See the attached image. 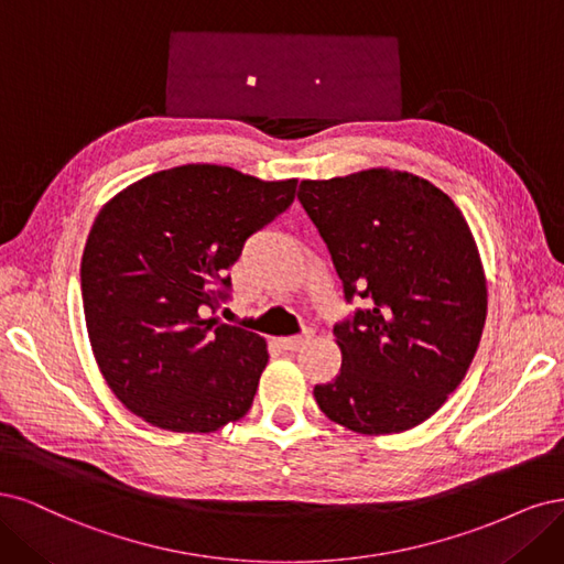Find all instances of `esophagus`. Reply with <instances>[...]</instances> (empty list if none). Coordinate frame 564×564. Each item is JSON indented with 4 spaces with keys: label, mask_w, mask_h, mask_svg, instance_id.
I'll return each instance as SVG.
<instances>
[{
    "label": "esophagus",
    "mask_w": 564,
    "mask_h": 564,
    "mask_svg": "<svg viewBox=\"0 0 564 564\" xmlns=\"http://www.w3.org/2000/svg\"><path fill=\"white\" fill-rule=\"evenodd\" d=\"M312 339H314V330H304L302 335H295V337H283L281 339V347L288 349V351H297V349H302L304 344H308Z\"/></svg>",
    "instance_id": "34e87169"
}]
</instances>
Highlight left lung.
Listing matches in <instances>:
<instances>
[{
  "label": "left lung",
  "instance_id": "8db88e82",
  "mask_svg": "<svg viewBox=\"0 0 564 564\" xmlns=\"http://www.w3.org/2000/svg\"><path fill=\"white\" fill-rule=\"evenodd\" d=\"M297 198L344 297L368 300L335 325L341 370L314 387L318 408L366 435L426 422L462 384L487 316L485 271L462 210L429 180L389 169L302 180Z\"/></svg>",
  "mask_w": 564,
  "mask_h": 564
}]
</instances>
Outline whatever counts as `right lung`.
I'll list each match as a JSON object with an SVG mask.
<instances>
[{"instance_id": "obj_1", "label": "right lung", "mask_w": 564, "mask_h": 564, "mask_svg": "<svg viewBox=\"0 0 564 564\" xmlns=\"http://www.w3.org/2000/svg\"><path fill=\"white\" fill-rule=\"evenodd\" d=\"M295 189L297 180L189 163L138 180L98 213L82 258L88 339L107 387L144 422L210 433L250 410L267 341L204 314L229 300L227 269Z\"/></svg>"}]
</instances>
